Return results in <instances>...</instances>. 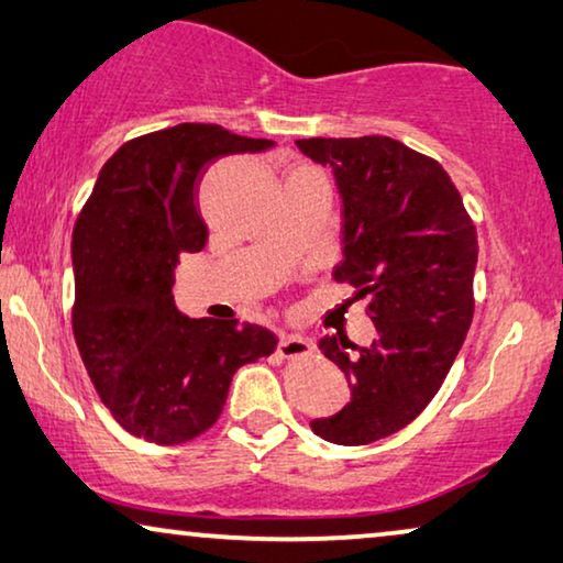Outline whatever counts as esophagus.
I'll return each instance as SVG.
<instances>
[{
	"label": "esophagus",
	"mask_w": 563,
	"mask_h": 563,
	"mask_svg": "<svg viewBox=\"0 0 563 563\" xmlns=\"http://www.w3.org/2000/svg\"><path fill=\"white\" fill-rule=\"evenodd\" d=\"M316 344L311 339L306 336H288L283 334L280 342H278V354L285 360H296V357H308V354H313Z\"/></svg>",
	"instance_id": "esophagus-1"
}]
</instances>
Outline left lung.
<instances>
[{
	"instance_id": "obj_1",
	"label": "left lung",
	"mask_w": 563,
	"mask_h": 563,
	"mask_svg": "<svg viewBox=\"0 0 563 563\" xmlns=\"http://www.w3.org/2000/svg\"><path fill=\"white\" fill-rule=\"evenodd\" d=\"M334 170L344 203V260L334 280L367 300L375 339L358 354L346 339L319 350L346 375L352 398L316 418V437L364 446L421 416L462 350L474 316L477 229L449 173L383 134L298 140Z\"/></svg>"
}]
</instances>
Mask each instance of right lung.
I'll use <instances>...</instances> for the list:
<instances>
[{"instance_id": "add662e5", "label": "right lung", "mask_w": 563, "mask_h": 563, "mask_svg": "<svg viewBox=\"0 0 563 563\" xmlns=\"http://www.w3.org/2000/svg\"><path fill=\"white\" fill-rule=\"evenodd\" d=\"M219 124H176L117 150L74 227V336L114 421L163 446L209 431L242 364L275 352L257 323L188 319L173 300L184 252L206 244L196 191L213 161L260 153Z\"/></svg>"}]
</instances>
